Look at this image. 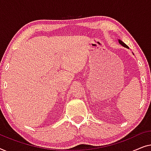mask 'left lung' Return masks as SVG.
Returning <instances> with one entry per match:
<instances>
[{"instance_id":"1","label":"left lung","mask_w":151,"mask_h":151,"mask_svg":"<svg viewBox=\"0 0 151 151\" xmlns=\"http://www.w3.org/2000/svg\"><path fill=\"white\" fill-rule=\"evenodd\" d=\"M118 42H119V43H120L121 45H122L123 46H124V47H125V48H129V46H127V45H126V44H125L124 42H123L122 41H121V40H118Z\"/></svg>"}]
</instances>
